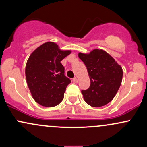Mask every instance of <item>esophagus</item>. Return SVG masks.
Wrapping results in <instances>:
<instances>
[{
  "mask_svg": "<svg viewBox=\"0 0 147 147\" xmlns=\"http://www.w3.org/2000/svg\"><path fill=\"white\" fill-rule=\"evenodd\" d=\"M73 82H75V83L77 84V82H78V79L76 78V77H75V78H73Z\"/></svg>",
  "mask_w": 147,
  "mask_h": 147,
  "instance_id": "1",
  "label": "esophagus"
}]
</instances>
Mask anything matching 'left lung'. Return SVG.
Masks as SVG:
<instances>
[{
	"mask_svg": "<svg viewBox=\"0 0 147 147\" xmlns=\"http://www.w3.org/2000/svg\"><path fill=\"white\" fill-rule=\"evenodd\" d=\"M78 56L86 66L90 80V87L82 90L84 101L92 107L109 104L122 83V67L103 50L95 49L89 54L79 52Z\"/></svg>",
	"mask_w": 147,
	"mask_h": 147,
	"instance_id": "1",
	"label": "left lung"
}]
</instances>
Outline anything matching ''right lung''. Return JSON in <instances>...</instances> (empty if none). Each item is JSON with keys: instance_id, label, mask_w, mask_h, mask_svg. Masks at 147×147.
Wrapping results in <instances>:
<instances>
[{"instance_id": "add662e5", "label": "right lung", "mask_w": 147, "mask_h": 147, "mask_svg": "<svg viewBox=\"0 0 147 147\" xmlns=\"http://www.w3.org/2000/svg\"><path fill=\"white\" fill-rule=\"evenodd\" d=\"M71 53L61 50L54 42H47L30 55L25 67L27 84L35 102L53 107L63 100L67 86L71 82L64 75L61 61Z\"/></svg>"}]
</instances>
